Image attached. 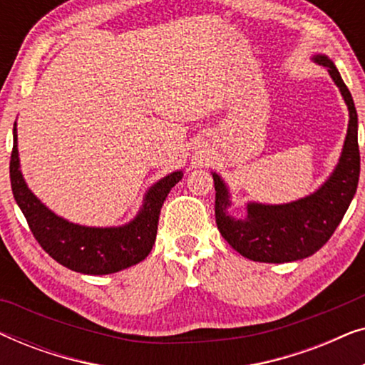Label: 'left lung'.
I'll return each mask as SVG.
<instances>
[{
    "label": "left lung",
    "instance_id": "1",
    "mask_svg": "<svg viewBox=\"0 0 365 365\" xmlns=\"http://www.w3.org/2000/svg\"><path fill=\"white\" fill-rule=\"evenodd\" d=\"M327 68L341 89L349 108V128L342 156L332 176L311 196L282 206L249 204L246 219H234L226 212L231 206L222 179L212 174L216 187V224L222 237L241 256L257 262H291L312 256L326 244L342 221L356 194L361 153L357 143V111L346 83L327 56L314 58Z\"/></svg>",
    "mask_w": 365,
    "mask_h": 365
}]
</instances>
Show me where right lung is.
<instances>
[{"mask_svg":"<svg viewBox=\"0 0 365 365\" xmlns=\"http://www.w3.org/2000/svg\"><path fill=\"white\" fill-rule=\"evenodd\" d=\"M13 136L9 178L14 199L34 239L54 261L71 271L103 276L123 271L146 259L156 241L163 202L169 191L181 181V171L169 174L149 189L141 212L133 222L123 227H84L58 217L29 191L19 171L16 123Z\"/></svg>","mask_w":365,"mask_h":365,"instance_id":"add662e5","label":"right lung"}]
</instances>
